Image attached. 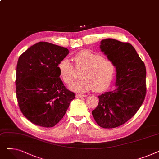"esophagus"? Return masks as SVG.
<instances>
[{
	"instance_id": "1",
	"label": "esophagus",
	"mask_w": 159,
	"mask_h": 159,
	"mask_svg": "<svg viewBox=\"0 0 159 159\" xmlns=\"http://www.w3.org/2000/svg\"><path fill=\"white\" fill-rule=\"evenodd\" d=\"M86 95H80V94H77L76 97L77 98H83V97H86Z\"/></svg>"
}]
</instances>
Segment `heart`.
Instances as JSON below:
<instances>
[{"mask_svg": "<svg viewBox=\"0 0 159 159\" xmlns=\"http://www.w3.org/2000/svg\"><path fill=\"white\" fill-rule=\"evenodd\" d=\"M73 60L76 68L82 70L80 74L82 79L70 86L71 91L84 93L94 89L100 92L109 86L115 72V66L111 60L88 49L75 55ZM57 68L59 77L65 84L71 83L75 78V70L70 60L64 58Z\"/></svg>", "mask_w": 159, "mask_h": 159, "instance_id": "1", "label": "heart"}]
</instances>
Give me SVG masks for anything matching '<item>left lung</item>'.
Here are the masks:
<instances>
[{
	"label": "left lung",
	"instance_id": "left-lung-1",
	"mask_svg": "<svg viewBox=\"0 0 159 159\" xmlns=\"http://www.w3.org/2000/svg\"><path fill=\"white\" fill-rule=\"evenodd\" d=\"M100 48L115 66L116 88L98 97V104L92 115L99 126L114 128L133 117L143 103L146 70L144 63L129 43L106 39L101 40Z\"/></svg>",
	"mask_w": 159,
	"mask_h": 159
}]
</instances>
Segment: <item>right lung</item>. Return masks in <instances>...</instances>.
Listing matches in <instances>:
<instances>
[{
  "label": "right lung",
  "mask_w": 159,
  "mask_h": 159,
  "mask_svg": "<svg viewBox=\"0 0 159 159\" xmlns=\"http://www.w3.org/2000/svg\"><path fill=\"white\" fill-rule=\"evenodd\" d=\"M68 53L66 48L39 42L19 57L16 95L21 112L33 124L53 127L75 98V93L64 86L57 68Z\"/></svg>",
  "instance_id": "obj_1"
}]
</instances>
